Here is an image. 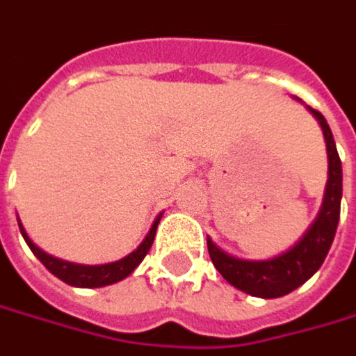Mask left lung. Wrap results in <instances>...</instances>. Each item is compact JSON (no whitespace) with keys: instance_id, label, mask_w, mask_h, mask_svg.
<instances>
[{"instance_id":"8db88e82","label":"left lung","mask_w":356,"mask_h":356,"mask_svg":"<svg viewBox=\"0 0 356 356\" xmlns=\"http://www.w3.org/2000/svg\"><path fill=\"white\" fill-rule=\"evenodd\" d=\"M306 108L318 120L323 129L326 155H328V179H326L323 205L316 220L306 229V234L288 252L270 260L258 261L234 258L207 238L209 258L218 268V272L232 286H236L238 290L250 296L280 298L284 294L296 290L298 286H302L323 266L337 234V225L341 218V199H343V165L326 118L310 106Z\"/></svg>"}]
</instances>
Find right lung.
<instances>
[{"mask_svg":"<svg viewBox=\"0 0 356 356\" xmlns=\"http://www.w3.org/2000/svg\"><path fill=\"white\" fill-rule=\"evenodd\" d=\"M159 221H161V216L155 220L153 227H151L149 234H147V238L143 240V243L136 248L135 252H131V254L124 256L122 260L111 261V264H100V266H84V264H74V261L54 258L50 254H46L44 250H40V248L28 238V234H26L22 221L17 220V223H19V232H22L26 243L30 245L33 256L42 261L56 278H60L62 282L70 284V286H78V288H100V286H108V284L120 282V280H124L127 276H131V274L135 272L136 266L143 261V258L149 254V250H151V245H153Z\"/></svg>","mask_w":356,"mask_h":356,"instance_id":"obj_1","label":"right lung"}]
</instances>
